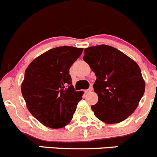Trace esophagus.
<instances>
[{"label": "esophagus", "mask_w": 157, "mask_h": 157, "mask_svg": "<svg viewBox=\"0 0 157 157\" xmlns=\"http://www.w3.org/2000/svg\"><path fill=\"white\" fill-rule=\"evenodd\" d=\"M92 90H93V87H90L89 89L85 90L84 92H85V94H88V93H90Z\"/></svg>", "instance_id": "obj_1"}]
</instances>
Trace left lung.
<instances>
[{
	"label": "left lung",
	"instance_id": "obj_1",
	"mask_svg": "<svg viewBox=\"0 0 157 157\" xmlns=\"http://www.w3.org/2000/svg\"><path fill=\"white\" fill-rule=\"evenodd\" d=\"M83 60L97 77L94 90L98 101L91 106L94 115L106 124H118L131 115L145 91V81L137 63L108 45L84 50Z\"/></svg>",
	"mask_w": 157,
	"mask_h": 157
}]
</instances>
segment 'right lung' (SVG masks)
Returning a JSON list of instances; mask_svg holds the SVG:
<instances>
[{"label": "right lung", "instance_id": "obj_1", "mask_svg": "<svg viewBox=\"0 0 157 157\" xmlns=\"http://www.w3.org/2000/svg\"><path fill=\"white\" fill-rule=\"evenodd\" d=\"M83 48L57 47L34 59L27 67L21 93L30 113L45 127H64L72 120L83 91H75L69 70Z\"/></svg>", "mask_w": 157, "mask_h": 157}]
</instances>
